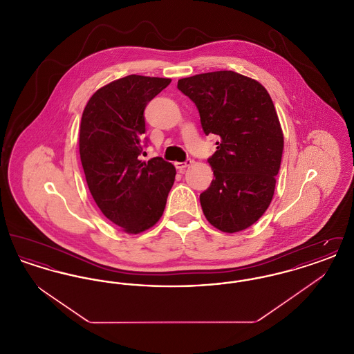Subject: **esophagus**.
Instances as JSON below:
<instances>
[{"label": "esophagus", "mask_w": 354, "mask_h": 354, "mask_svg": "<svg viewBox=\"0 0 354 354\" xmlns=\"http://www.w3.org/2000/svg\"><path fill=\"white\" fill-rule=\"evenodd\" d=\"M192 165V160L191 159H187L185 162H176L175 163V167L179 169V171H183L185 167H188V166H191Z\"/></svg>", "instance_id": "1"}]
</instances>
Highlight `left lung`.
<instances>
[{
  "instance_id": "obj_1",
  "label": "left lung",
  "mask_w": 354,
  "mask_h": 354,
  "mask_svg": "<svg viewBox=\"0 0 354 354\" xmlns=\"http://www.w3.org/2000/svg\"><path fill=\"white\" fill-rule=\"evenodd\" d=\"M199 110L204 134L218 135L208 158L215 179L201 194L207 220L234 234L251 227L270 207L284 136L268 91L235 71L221 70L178 81Z\"/></svg>"
}]
</instances>
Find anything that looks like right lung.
<instances>
[{"label": "right lung", "instance_id": "add662e5", "mask_svg": "<svg viewBox=\"0 0 354 354\" xmlns=\"http://www.w3.org/2000/svg\"><path fill=\"white\" fill-rule=\"evenodd\" d=\"M169 78L127 75L97 90L84 107L80 155L86 182L102 214L127 234H140L162 218L176 169L143 152L147 103Z\"/></svg>", "mask_w": 354, "mask_h": 354}]
</instances>
